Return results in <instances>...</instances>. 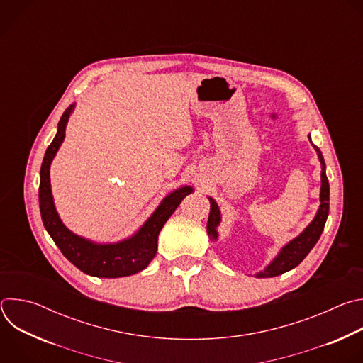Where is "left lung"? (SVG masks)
I'll list each match as a JSON object with an SVG mask.
<instances>
[{
  "mask_svg": "<svg viewBox=\"0 0 363 363\" xmlns=\"http://www.w3.org/2000/svg\"><path fill=\"white\" fill-rule=\"evenodd\" d=\"M310 139V135H308ZM315 150L318 152L319 161L322 164V186H320V205L316 217L313 218V221L310 223L304 231L297 235L296 238H293L290 242H287L280 252L277 254V257L274 260L260 273H257L255 276L258 279H264V277H276L280 276L294 267H297L303 260L304 257L310 252L318 240L320 238L328 216H329V181L326 177V165H325V160L323 155L320 152V149L318 146H315ZM210 203H211V211H210V217H208V224H206V231H208V235L211 240H217L218 238V233H217V227L221 223V214H220V208L217 202L210 196Z\"/></svg>",
  "mask_w": 363,
  "mask_h": 363,
  "instance_id": "left-lung-1",
  "label": "left lung"
}]
</instances>
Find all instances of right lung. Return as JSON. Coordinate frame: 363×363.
I'll list each match as a JSON object with an SVG mask.
<instances>
[{
  "mask_svg": "<svg viewBox=\"0 0 363 363\" xmlns=\"http://www.w3.org/2000/svg\"><path fill=\"white\" fill-rule=\"evenodd\" d=\"M73 109L74 103L62 115L57 133L53 142L48 145L41 164L38 202L43 224L63 255L83 273L93 277L105 279L136 274L146 269L152 262V258L158 250V235L164 224L178 208L181 201L194 189L192 186L186 185L168 194L158 208L146 220V223L132 237L119 242L99 244L76 235L62 223L56 211L50 185V165L65 140L66 125Z\"/></svg>",
  "mask_w": 363,
  "mask_h": 363,
  "instance_id": "1",
  "label": "right lung"
}]
</instances>
